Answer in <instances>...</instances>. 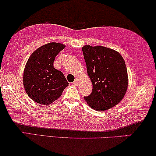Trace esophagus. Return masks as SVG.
I'll use <instances>...</instances> for the list:
<instances>
[{
  "label": "esophagus",
  "instance_id": "34e87169",
  "mask_svg": "<svg viewBox=\"0 0 156 156\" xmlns=\"http://www.w3.org/2000/svg\"><path fill=\"white\" fill-rule=\"evenodd\" d=\"M73 84L75 85V86H77V85L79 84V80H75V81L73 82Z\"/></svg>",
  "mask_w": 156,
  "mask_h": 156
}]
</instances>
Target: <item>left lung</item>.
Here are the masks:
<instances>
[{"label":"left lung","mask_w":156,"mask_h":156,"mask_svg":"<svg viewBox=\"0 0 156 156\" xmlns=\"http://www.w3.org/2000/svg\"><path fill=\"white\" fill-rule=\"evenodd\" d=\"M92 92L84 97L97 111H105L121 102L129 86L127 68L120 53L104 46L82 47Z\"/></svg>","instance_id":"left-lung-1"}]
</instances>
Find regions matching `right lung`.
Wrapping results in <instances>:
<instances>
[{"mask_svg":"<svg viewBox=\"0 0 156 156\" xmlns=\"http://www.w3.org/2000/svg\"><path fill=\"white\" fill-rule=\"evenodd\" d=\"M57 42L45 44L32 53L23 76L28 97L39 104L49 105L59 99L68 84L62 72L53 67L55 57L65 48Z\"/></svg>","mask_w":156,"mask_h":156,"instance_id":"1","label":"right lung"}]
</instances>
